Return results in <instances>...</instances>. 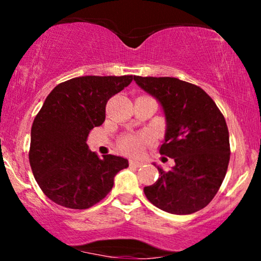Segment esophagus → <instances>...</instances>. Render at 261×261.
<instances>
[{
	"label": "esophagus",
	"instance_id": "obj_1",
	"mask_svg": "<svg viewBox=\"0 0 261 261\" xmlns=\"http://www.w3.org/2000/svg\"><path fill=\"white\" fill-rule=\"evenodd\" d=\"M130 166L131 167H135V168H140V167L143 166V162L142 161H136V160H133L130 161Z\"/></svg>",
	"mask_w": 261,
	"mask_h": 261
}]
</instances>
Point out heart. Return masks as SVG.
Masks as SVG:
<instances>
[{
    "label": "heart",
    "instance_id": "b5f03b06",
    "mask_svg": "<svg viewBox=\"0 0 261 261\" xmlns=\"http://www.w3.org/2000/svg\"><path fill=\"white\" fill-rule=\"evenodd\" d=\"M148 137L146 135L143 136H125L121 140L120 146L122 151L130 154H136L142 149L143 143L147 142Z\"/></svg>",
    "mask_w": 261,
    "mask_h": 261
}]
</instances>
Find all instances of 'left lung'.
Masks as SVG:
<instances>
[{
    "instance_id": "8db88e82",
    "label": "left lung",
    "mask_w": 261,
    "mask_h": 261,
    "mask_svg": "<svg viewBox=\"0 0 261 261\" xmlns=\"http://www.w3.org/2000/svg\"><path fill=\"white\" fill-rule=\"evenodd\" d=\"M136 85L155 98L166 118L160 153L174 160L143 191L163 211L190 215L207 206L226 176L229 134L226 120L203 89L174 77L134 76ZM155 166V164H154Z\"/></svg>"
}]
</instances>
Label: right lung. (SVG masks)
Segmentation results:
<instances>
[{"mask_svg": "<svg viewBox=\"0 0 261 261\" xmlns=\"http://www.w3.org/2000/svg\"><path fill=\"white\" fill-rule=\"evenodd\" d=\"M134 76H83L60 83L35 116L29 163L43 193L58 205L85 210L103 200L126 158H99L86 143L89 131L106 120L109 98Z\"/></svg>", "mask_w": 261, "mask_h": 261, "instance_id": "right-lung-1", "label": "right lung"}]
</instances>
